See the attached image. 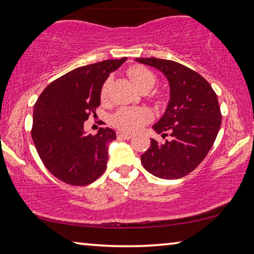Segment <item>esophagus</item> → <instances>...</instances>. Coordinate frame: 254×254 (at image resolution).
<instances>
[{"mask_svg": "<svg viewBox=\"0 0 254 254\" xmlns=\"http://www.w3.org/2000/svg\"><path fill=\"white\" fill-rule=\"evenodd\" d=\"M118 137H121V139H131V137L133 136V134H131V133H127V132H118Z\"/></svg>", "mask_w": 254, "mask_h": 254, "instance_id": "1", "label": "esophagus"}]
</instances>
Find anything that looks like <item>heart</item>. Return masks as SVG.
Instances as JSON below:
<instances>
[{
    "label": "heart",
    "instance_id": "obj_1",
    "mask_svg": "<svg viewBox=\"0 0 254 254\" xmlns=\"http://www.w3.org/2000/svg\"><path fill=\"white\" fill-rule=\"evenodd\" d=\"M133 83L141 92H149L157 83V76L152 70L144 66H133L127 71ZM111 79H106L101 89V98L105 101L110 93ZM152 114L145 107H121L113 117L112 123L120 130L123 131H136L151 121Z\"/></svg>",
    "mask_w": 254,
    "mask_h": 254
}]
</instances>
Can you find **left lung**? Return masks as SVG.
I'll use <instances>...</instances> for the list:
<instances>
[{
  "label": "left lung",
  "instance_id": "left-lung-1",
  "mask_svg": "<svg viewBox=\"0 0 254 254\" xmlns=\"http://www.w3.org/2000/svg\"><path fill=\"white\" fill-rule=\"evenodd\" d=\"M167 77L170 98L161 119L152 128L165 142L151 139L141 156L144 169L162 179H178L190 174L207 156L222 123L216 93L198 72L173 60L136 58Z\"/></svg>",
  "mask_w": 254,
  "mask_h": 254
}]
</instances>
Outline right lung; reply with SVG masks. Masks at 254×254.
<instances>
[{
    "mask_svg": "<svg viewBox=\"0 0 254 254\" xmlns=\"http://www.w3.org/2000/svg\"><path fill=\"white\" fill-rule=\"evenodd\" d=\"M127 59L76 68L47 86L34 104L33 143L46 168L62 182L85 186L105 171L115 131L100 127L93 135L85 132L84 122L96 115L103 84Z\"/></svg>",
    "mask_w": 254,
    "mask_h": 254,
    "instance_id": "add662e5",
    "label": "right lung"
}]
</instances>
